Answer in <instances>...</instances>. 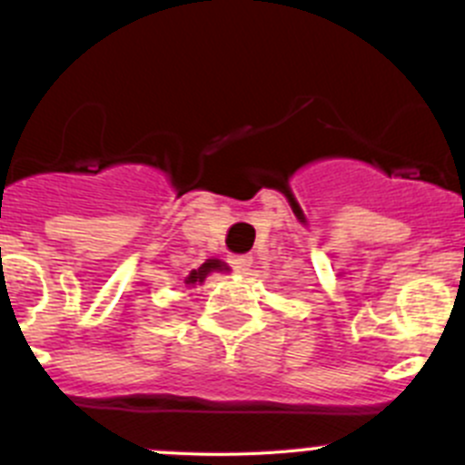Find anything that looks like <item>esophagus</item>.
Returning <instances> with one entry per match:
<instances>
[{
    "label": "esophagus",
    "instance_id": "obj_1",
    "mask_svg": "<svg viewBox=\"0 0 465 465\" xmlns=\"http://www.w3.org/2000/svg\"><path fill=\"white\" fill-rule=\"evenodd\" d=\"M230 264H232V269H235L237 273H246L251 269V264H253V258H251V255H232V258H230Z\"/></svg>",
    "mask_w": 465,
    "mask_h": 465
}]
</instances>
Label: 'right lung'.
Segmentation results:
<instances>
[{"instance_id": "obj_1", "label": "right lung", "mask_w": 465, "mask_h": 465, "mask_svg": "<svg viewBox=\"0 0 465 465\" xmlns=\"http://www.w3.org/2000/svg\"><path fill=\"white\" fill-rule=\"evenodd\" d=\"M228 269H230V267L223 262V260H219V258L205 260V262H203L201 267L192 269V272H189V276H184V287L203 285V282H205V278L210 276V273H214V272H228Z\"/></svg>"}]
</instances>
